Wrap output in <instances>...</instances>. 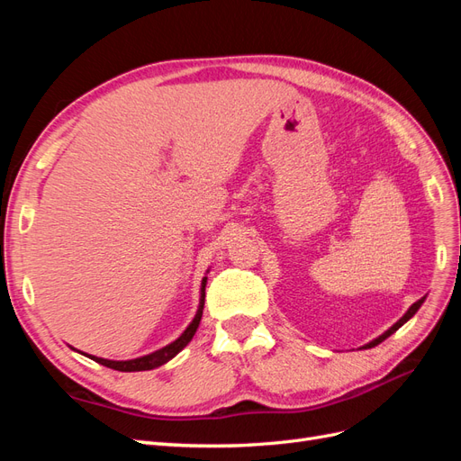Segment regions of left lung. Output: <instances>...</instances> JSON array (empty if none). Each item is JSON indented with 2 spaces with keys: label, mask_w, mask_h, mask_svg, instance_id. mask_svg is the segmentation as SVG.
Masks as SVG:
<instances>
[{
  "label": "left lung",
  "mask_w": 461,
  "mask_h": 461,
  "mask_svg": "<svg viewBox=\"0 0 461 461\" xmlns=\"http://www.w3.org/2000/svg\"><path fill=\"white\" fill-rule=\"evenodd\" d=\"M425 298H427V296H423L421 300H417L415 303H411V305H410V310H408L406 313H403V315H402V317H400V319L396 321V323H394L393 327H390L388 330H384V332L381 334V337H376L375 340L367 342V344H366L364 348H373V346H376V344H381L383 340H386V339L390 337V334H394V332H396V330H398V329H400V327H402L403 323H408V321H410V319H411V317H413V315L417 313V310H420V308H421V305H423V302H425Z\"/></svg>",
  "instance_id": "1"
}]
</instances>
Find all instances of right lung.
<instances>
[{
  "mask_svg": "<svg viewBox=\"0 0 461 461\" xmlns=\"http://www.w3.org/2000/svg\"><path fill=\"white\" fill-rule=\"evenodd\" d=\"M209 273V271H207ZM205 285H207V276L202 278V286H200V303H198V312L196 315H194V319L190 321V325L185 329V332L180 334V337L176 340H173L171 344H167L163 348H159V350L151 352V354H146V356H140V357H134V359H105V357H97V356H90V354H85L80 352L82 356H86L94 361H97V364H102L105 367H111L115 371H124V373H132V371H149V369H156L163 364H167V361L173 359L183 348L194 339V334H196L198 327H200V321H202V313H203V302H205ZM75 350V348H73Z\"/></svg>",
  "mask_w": 461,
  "mask_h": 461,
  "instance_id": "add662e5",
  "label": "right lung"
}]
</instances>
